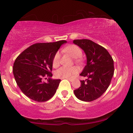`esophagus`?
Masks as SVG:
<instances>
[{
	"label": "esophagus",
	"mask_w": 133,
	"mask_h": 133,
	"mask_svg": "<svg viewBox=\"0 0 133 133\" xmlns=\"http://www.w3.org/2000/svg\"><path fill=\"white\" fill-rule=\"evenodd\" d=\"M68 79L69 81H70V82H72V81H73V79H72V78H68Z\"/></svg>",
	"instance_id": "obj_1"
}]
</instances>
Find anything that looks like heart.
Listing matches in <instances>:
<instances>
[{
    "instance_id": "1",
    "label": "heart",
    "mask_w": 133,
    "mask_h": 133,
    "mask_svg": "<svg viewBox=\"0 0 133 133\" xmlns=\"http://www.w3.org/2000/svg\"><path fill=\"white\" fill-rule=\"evenodd\" d=\"M64 51L71 55L72 58H75V61L76 62H80L82 61L80 57L82 55V50L77 45L71 44L68 46L64 49ZM60 57H61L60 53L58 51L56 52L52 61L53 66L54 68H57L59 65ZM78 72V69L76 67L68 68V67L63 66L55 71V75L56 77L58 78H70Z\"/></svg>"
}]
</instances>
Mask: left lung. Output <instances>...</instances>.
Here are the masks:
<instances>
[{"instance_id": "8db88e82", "label": "left lung", "mask_w": 133, "mask_h": 133, "mask_svg": "<svg viewBox=\"0 0 133 133\" xmlns=\"http://www.w3.org/2000/svg\"><path fill=\"white\" fill-rule=\"evenodd\" d=\"M73 43L84 51L87 65L80 76L87 79L81 80V86L74 93L83 101L97 99L107 90L114 74V60L104 47L89 39H76Z\"/></svg>"}]
</instances>
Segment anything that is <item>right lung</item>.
<instances>
[{"label":"right lung","mask_w":133,"mask_h":133,"mask_svg":"<svg viewBox=\"0 0 133 133\" xmlns=\"http://www.w3.org/2000/svg\"><path fill=\"white\" fill-rule=\"evenodd\" d=\"M66 42L36 43L18 56L12 71L18 86L26 96L36 101L44 102L54 96L61 79L51 78L53 58ZM45 77L49 78L46 83L42 79Z\"/></svg>","instance_id":"right-lung-1"}]
</instances>
